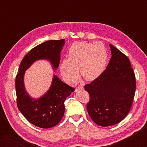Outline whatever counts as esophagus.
<instances>
[{
    "label": "esophagus",
    "instance_id": "1",
    "mask_svg": "<svg viewBox=\"0 0 147 147\" xmlns=\"http://www.w3.org/2000/svg\"><path fill=\"white\" fill-rule=\"evenodd\" d=\"M83 87H82V86H78V87H77L76 88V90H80V89H83Z\"/></svg>",
    "mask_w": 147,
    "mask_h": 147
}]
</instances>
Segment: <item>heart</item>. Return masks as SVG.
Masks as SVG:
<instances>
[{
  "label": "heart",
  "mask_w": 147,
  "mask_h": 147,
  "mask_svg": "<svg viewBox=\"0 0 147 147\" xmlns=\"http://www.w3.org/2000/svg\"><path fill=\"white\" fill-rule=\"evenodd\" d=\"M107 57V51L101 42H75L68 50L67 59L61 62L60 71L64 79L70 84L77 81L78 70L84 79L92 81L104 71Z\"/></svg>",
  "instance_id": "obj_1"
}]
</instances>
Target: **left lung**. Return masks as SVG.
I'll list each match as a JSON object with an SVG mask.
<instances>
[{"instance_id": "left-lung-1", "label": "left lung", "mask_w": 147, "mask_h": 147, "mask_svg": "<svg viewBox=\"0 0 147 147\" xmlns=\"http://www.w3.org/2000/svg\"><path fill=\"white\" fill-rule=\"evenodd\" d=\"M112 57L106 69L84 86L89 93L88 114L98 125L109 126L122 121L130 112L136 78L128 57L110 44Z\"/></svg>"}]
</instances>
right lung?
I'll return each mask as SVG.
<instances>
[{
  "instance_id": "right-lung-1",
  "label": "right lung",
  "mask_w": 147,
  "mask_h": 147,
  "mask_svg": "<svg viewBox=\"0 0 147 147\" xmlns=\"http://www.w3.org/2000/svg\"><path fill=\"white\" fill-rule=\"evenodd\" d=\"M64 43L65 39L49 40L33 48L21 61L16 76L17 107L28 121L41 128L53 127L61 121L65 112L64 102L75 89L53 76L47 93L39 99H33L25 90L24 74L33 62L39 59L49 60L55 70L59 67L60 53Z\"/></svg>"
}]
</instances>
